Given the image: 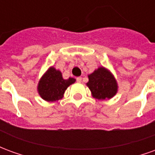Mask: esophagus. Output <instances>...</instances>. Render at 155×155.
Wrapping results in <instances>:
<instances>
[{
    "label": "esophagus",
    "instance_id": "34e87169",
    "mask_svg": "<svg viewBox=\"0 0 155 155\" xmlns=\"http://www.w3.org/2000/svg\"><path fill=\"white\" fill-rule=\"evenodd\" d=\"M81 81H82V78H81V77H77V78H76V81H77L78 83H81Z\"/></svg>",
    "mask_w": 155,
    "mask_h": 155
}]
</instances>
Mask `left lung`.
Masks as SVG:
<instances>
[{
    "instance_id": "obj_1",
    "label": "left lung",
    "mask_w": 155,
    "mask_h": 155,
    "mask_svg": "<svg viewBox=\"0 0 155 155\" xmlns=\"http://www.w3.org/2000/svg\"><path fill=\"white\" fill-rule=\"evenodd\" d=\"M87 86L91 90L92 96L97 100L111 99L118 91V84L110 71L104 67L97 70L88 75Z\"/></svg>"
}]
</instances>
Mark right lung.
Returning a JSON list of instances; mask_svg holds the SVG:
<instances>
[{
	"instance_id": "add662e5",
	"label": "right lung",
	"mask_w": 155,
	"mask_h": 155,
	"mask_svg": "<svg viewBox=\"0 0 155 155\" xmlns=\"http://www.w3.org/2000/svg\"><path fill=\"white\" fill-rule=\"evenodd\" d=\"M74 82V78L64 80L61 71L52 66L41 78L37 91L40 96L45 101L49 102L59 101L63 97L65 90Z\"/></svg>"
}]
</instances>
